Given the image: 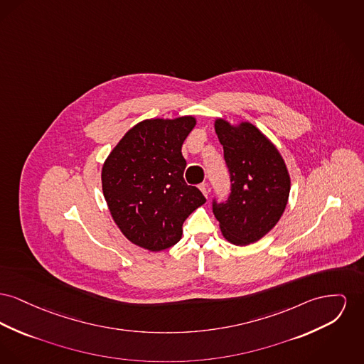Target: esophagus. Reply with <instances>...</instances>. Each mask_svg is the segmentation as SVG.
I'll return each mask as SVG.
<instances>
[{
	"instance_id": "esophagus-1",
	"label": "esophagus",
	"mask_w": 364,
	"mask_h": 364,
	"mask_svg": "<svg viewBox=\"0 0 364 364\" xmlns=\"http://www.w3.org/2000/svg\"><path fill=\"white\" fill-rule=\"evenodd\" d=\"M199 190L202 191V193L208 198L209 196V193H210V187H209V184L208 183H202L200 186H199Z\"/></svg>"
}]
</instances>
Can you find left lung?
Instances as JSON below:
<instances>
[{"instance_id": "1", "label": "left lung", "mask_w": 364, "mask_h": 364, "mask_svg": "<svg viewBox=\"0 0 364 364\" xmlns=\"http://www.w3.org/2000/svg\"><path fill=\"white\" fill-rule=\"evenodd\" d=\"M214 128L224 149L231 193L224 202L213 199V213L224 237L246 246L277 225L287 205L290 176L277 147L255 125L232 127L215 119Z\"/></svg>"}]
</instances>
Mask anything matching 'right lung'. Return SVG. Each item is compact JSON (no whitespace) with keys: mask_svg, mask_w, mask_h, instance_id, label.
Returning <instances> with one entry per match:
<instances>
[{"mask_svg":"<svg viewBox=\"0 0 364 364\" xmlns=\"http://www.w3.org/2000/svg\"><path fill=\"white\" fill-rule=\"evenodd\" d=\"M196 121L146 119L108 155L102 184L109 213L129 240L151 252L176 245L183 223L206 198L187 186L181 146Z\"/></svg>","mask_w":364,"mask_h":364,"instance_id":"1","label":"right lung"}]
</instances>
